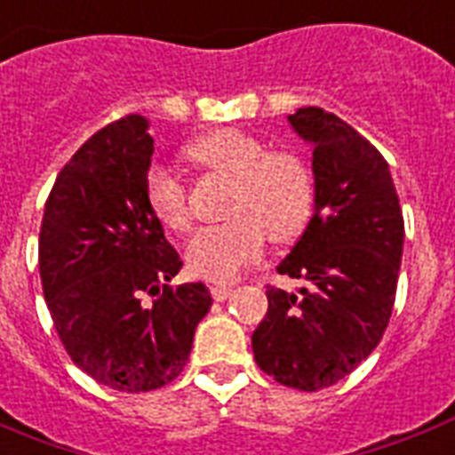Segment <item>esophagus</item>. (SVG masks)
<instances>
[{
    "mask_svg": "<svg viewBox=\"0 0 455 455\" xmlns=\"http://www.w3.org/2000/svg\"><path fill=\"white\" fill-rule=\"evenodd\" d=\"M234 286H227V283H217L212 286V298L214 300H227V298L234 296Z\"/></svg>",
    "mask_w": 455,
    "mask_h": 455,
    "instance_id": "1",
    "label": "esophagus"
}]
</instances>
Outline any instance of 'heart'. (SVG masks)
Segmentation results:
<instances>
[{
  "label": "heart",
  "instance_id": "1",
  "mask_svg": "<svg viewBox=\"0 0 455 455\" xmlns=\"http://www.w3.org/2000/svg\"><path fill=\"white\" fill-rule=\"evenodd\" d=\"M188 155L234 181L227 203L228 221L197 231L186 245V262L196 276L228 282L259 258L267 235L274 243H289L303 234L315 204V179L298 152H269L255 135L220 128L190 145ZM145 197L162 227L176 234L188 231L186 186L172 172L150 169Z\"/></svg>",
  "mask_w": 455,
  "mask_h": 455
}]
</instances>
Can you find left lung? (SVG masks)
<instances>
[{"mask_svg": "<svg viewBox=\"0 0 455 455\" xmlns=\"http://www.w3.org/2000/svg\"><path fill=\"white\" fill-rule=\"evenodd\" d=\"M289 124L312 148L315 207L276 272L303 286L267 289L252 353L279 384L320 391L351 374L389 324L403 214L387 159L355 128L320 107H300Z\"/></svg>", "mask_w": 455, "mask_h": 455, "instance_id": "8db88e82", "label": "left lung"}]
</instances>
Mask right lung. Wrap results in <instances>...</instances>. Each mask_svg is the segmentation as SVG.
Instances as JSON below:
<instances>
[{
	"mask_svg": "<svg viewBox=\"0 0 455 455\" xmlns=\"http://www.w3.org/2000/svg\"><path fill=\"white\" fill-rule=\"evenodd\" d=\"M148 128L131 114L88 138L57 176L40 228V279L66 353L128 394L181 374L212 307L204 283L166 286L183 262L145 197Z\"/></svg>",
	"mask_w": 455,
	"mask_h": 455,
	"instance_id": "1",
	"label": "right lung"
}]
</instances>
